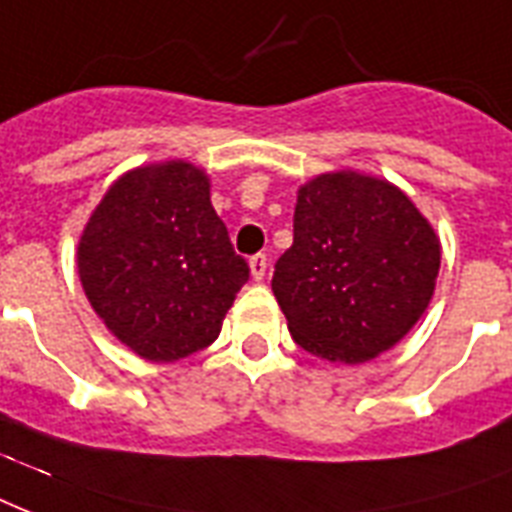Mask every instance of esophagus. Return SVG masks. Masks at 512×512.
I'll use <instances>...</instances> for the list:
<instances>
[{
    "mask_svg": "<svg viewBox=\"0 0 512 512\" xmlns=\"http://www.w3.org/2000/svg\"><path fill=\"white\" fill-rule=\"evenodd\" d=\"M248 267H251L253 280H264V275H267V256H264V253H256V256L248 259Z\"/></svg>",
    "mask_w": 512,
    "mask_h": 512,
    "instance_id": "34e87169",
    "label": "esophagus"
}]
</instances>
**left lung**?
Listing matches in <instances>:
<instances>
[{"label": "left lung", "instance_id": "8db88e82", "mask_svg": "<svg viewBox=\"0 0 512 512\" xmlns=\"http://www.w3.org/2000/svg\"><path fill=\"white\" fill-rule=\"evenodd\" d=\"M441 269V240L403 189L358 170L299 186L293 245L272 291L299 347L358 366L417 326Z\"/></svg>", "mask_w": 512, "mask_h": 512}]
</instances>
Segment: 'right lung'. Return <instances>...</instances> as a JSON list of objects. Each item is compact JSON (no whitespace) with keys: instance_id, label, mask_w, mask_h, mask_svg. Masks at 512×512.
Instances as JSON below:
<instances>
[{"instance_id":"right-lung-1","label":"right lung","mask_w":512,"mask_h":512,"mask_svg":"<svg viewBox=\"0 0 512 512\" xmlns=\"http://www.w3.org/2000/svg\"><path fill=\"white\" fill-rule=\"evenodd\" d=\"M77 272L104 326L152 363L216 342L248 280L211 178L186 160L141 165L106 189L79 235Z\"/></svg>"}]
</instances>
